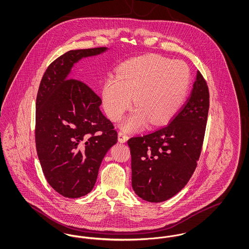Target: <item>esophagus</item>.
Masks as SVG:
<instances>
[{"label": "esophagus", "mask_w": 249, "mask_h": 249, "mask_svg": "<svg viewBox=\"0 0 249 249\" xmlns=\"http://www.w3.org/2000/svg\"><path fill=\"white\" fill-rule=\"evenodd\" d=\"M128 140V134L123 131V130H120L119 132V141L120 142H127Z\"/></svg>", "instance_id": "34e87169"}]
</instances>
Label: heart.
<instances>
[{
  "instance_id": "obj_1",
  "label": "heart",
  "mask_w": 249,
  "mask_h": 249,
  "mask_svg": "<svg viewBox=\"0 0 249 249\" xmlns=\"http://www.w3.org/2000/svg\"><path fill=\"white\" fill-rule=\"evenodd\" d=\"M188 64L157 54L123 62L117 75L109 74L102 87L103 107L109 119L118 121L133 105L136 108L122 122L125 130L158 126L172 119L182 107L190 87Z\"/></svg>"
}]
</instances>
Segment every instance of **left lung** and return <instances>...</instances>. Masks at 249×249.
<instances>
[{"label": "left lung", "mask_w": 249, "mask_h": 249, "mask_svg": "<svg viewBox=\"0 0 249 249\" xmlns=\"http://www.w3.org/2000/svg\"><path fill=\"white\" fill-rule=\"evenodd\" d=\"M208 110V86L198 71L189 99L168 125L128 140L131 185L142 200L166 201L188 184L201 155Z\"/></svg>", "instance_id": "left-lung-1"}]
</instances>
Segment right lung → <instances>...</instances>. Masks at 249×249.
I'll return each instance as SVG.
<instances>
[{
	"label": "right lung",
	"mask_w": 249,
	"mask_h": 249,
	"mask_svg": "<svg viewBox=\"0 0 249 249\" xmlns=\"http://www.w3.org/2000/svg\"><path fill=\"white\" fill-rule=\"evenodd\" d=\"M107 48L70 50L45 71L36 97V151L48 184L66 198H79L94 187L99 168L118 141L113 123L100 110L101 98L70 75L82 58Z\"/></svg>",
	"instance_id": "add662e5"
}]
</instances>
